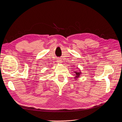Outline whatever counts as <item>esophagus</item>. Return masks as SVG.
Masks as SVG:
<instances>
[{"label":"esophagus","mask_w":122,"mask_h":122,"mask_svg":"<svg viewBox=\"0 0 122 122\" xmlns=\"http://www.w3.org/2000/svg\"><path fill=\"white\" fill-rule=\"evenodd\" d=\"M57 61L58 62V63H61V62H62V61H61V59H60V58H58Z\"/></svg>","instance_id":"34e87169"}]
</instances>
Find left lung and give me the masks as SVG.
<instances>
[{"label": "left lung", "mask_w": 122, "mask_h": 122, "mask_svg": "<svg viewBox=\"0 0 122 122\" xmlns=\"http://www.w3.org/2000/svg\"><path fill=\"white\" fill-rule=\"evenodd\" d=\"M74 72V73H75V77H74V78H75V79H77L78 78V77H79L80 74H81V72L80 71H75Z\"/></svg>", "instance_id": "8db88e82"}]
</instances>
